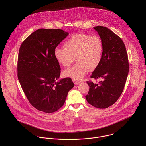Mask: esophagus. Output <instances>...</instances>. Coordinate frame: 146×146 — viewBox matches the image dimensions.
Returning <instances> with one entry per match:
<instances>
[{
  "label": "esophagus",
  "mask_w": 146,
  "mask_h": 146,
  "mask_svg": "<svg viewBox=\"0 0 146 146\" xmlns=\"http://www.w3.org/2000/svg\"><path fill=\"white\" fill-rule=\"evenodd\" d=\"M72 81H73V82H74V83L75 85H78L80 83V81H78V80H77L76 79H73Z\"/></svg>",
  "instance_id": "esophagus-1"
}]
</instances>
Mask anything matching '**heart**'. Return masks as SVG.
<instances>
[{
  "instance_id": "1",
  "label": "heart",
  "mask_w": 146,
  "mask_h": 146,
  "mask_svg": "<svg viewBox=\"0 0 146 146\" xmlns=\"http://www.w3.org/2000/svg\"><path fill=\"white\" fill-rule=\"evenodd\" d=\"M64 48H56L55 58L63 67H68L75 59L73 66L65 70L64 76L81 79L88 70L93 71L100 64L104 53V44L98 35L82 33L72 34L64 43Z\"/></svg>"
}]
</instances>
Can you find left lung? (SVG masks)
I'll return each mask as SVG.
<instances>
[{"instance_id":"obj_1","label":"left lung","mask_w":146,"mask_h":146,"mask_svg":"<svg viewBox=\"0 0 146 146\" xmlns=\"http://www.w3.org/2000/svg\"><path fill=\"white\" fill-rule=\"evenodd\" d=\"M104 44V53L99 66L91 78H101L98 83L88 81L89 90L85 98L89 104L99 108H106L114 104L124 90L129 65L125 44L122 39L109 29L94 27Z\"/></svg>"}]
</instances>
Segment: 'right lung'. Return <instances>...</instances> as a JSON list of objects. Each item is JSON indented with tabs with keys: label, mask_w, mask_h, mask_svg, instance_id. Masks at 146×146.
<instances>
[{
	"label": "right lung",
	"mask_w": 146,
	"mask_h": 146,
	"mask_svg": "<svg viewBox=\"0 0 146 146\" xmlns=\"http://www.w3.org/2000/svg\"><path fill=\"white\" fill-rule=\"evenodd\" d=\"M68 35L61 29H40L21 44L18 56L17 76L31 104L47 113L58 110L74 86L70 78L56 82L61 67L54 52Z\"/></svg>",
	"instance_id": "right-lung-1"
}]
</instances>
